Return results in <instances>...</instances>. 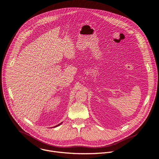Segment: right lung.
<instances>
[{"label":"right lung","instance_id":"1","mask_svg":"<svg viewBox=\"0 0 159 159\" xmlns=\"http://www.w3.org/2000/svg\"><path fill=\"white\" fill-rule=\"evenodd\" d=\"M60 124H59V125H60ZM56 125V126H55V127H57V126H58V125Z\"/></svg>","mask_w":159,"mask_h":159}]
</instances>
